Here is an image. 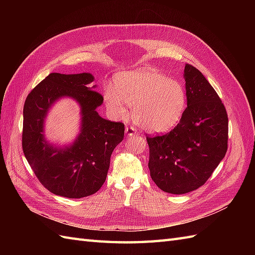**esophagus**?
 Instances as JSON below:
<instances>
[{"mask_svg": "<svg viewBox=\"0 0 255 255\" xmlns=\"http://www.w3.org/2000/svg\"><path fill=\"white\" fill-rule=\"evenodd\" d=\"M126 134L129 137V136H134L136 135V129L133 127H129L126 128Z\"/></svg>", "mask_w": 255, "mask_h": 255, "instance_id": "1", "label": "esophagus"}]
</instances>
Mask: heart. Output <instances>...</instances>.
Segmentation results:
<instances>
[{"label":"heart","mask_w":255,"mask_h":255,"mask_svg":"<svg viewBox=\"0 0 255 255\" xmlns=\"http://www.w3.org/2000/svg\"><path fill=\"white\" fill-rule=\"evenodd\" d=\"M104 101L110 112L125 118L128 104L133 119L149 133H165L174 128L186 109L183 84L149 68H139L116 75L115 87L107 86Z\"/></svg>","instance_id":"b5f03b06"}]
</instances>
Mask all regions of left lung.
I'll return each mask as SVG.
<instances>
[{"mask_svg":"<svg viewBox=\"0 0 255 255\" xmlns=\"http://www.w3.org/2000/svg\"><path fill=\"white\" fill-rule=\"evenodd\" d=\"M187 107L170 133L146 137L152 180L173 195L196 190L228 150V115L217 92L197 68L185 65Z\"/></svg>","mask_w":255,"mask_h":255,"instance_id":"1","label":"left lung"}]
</instances>
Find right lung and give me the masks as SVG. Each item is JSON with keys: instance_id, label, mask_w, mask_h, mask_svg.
<instances>
[{"instance_id": "obj_1", "label": "right lung", "mask_w": 255, "mask_h": 255, "mask_svg": "<svg viewBox=\"0 0 255 255\" xmlns=\"http://www.w3.org/2000/svg\"><path fill=\"white\" fill-rule=\"evenodd\" d=\"M91 73H50L29 92L23 109L22 148L43 186L70 199L94 195L102 187L114 149L125 136V125L102 118L97 112L103 97L92 86ZM70 97L81 110L80 133L59 146L45 138V119L58 99Z\"/></svg>"}]
</instances>
